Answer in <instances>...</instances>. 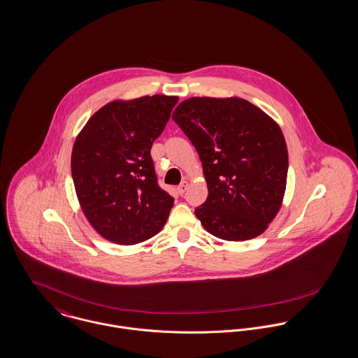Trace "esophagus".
Listing matches in <instances>:
<instances>
[{"label":"esophagus","mask_w":358,"mask_h":358,"mask_svg":"<svg viewBox=\"0 0 358 358\" xmlns=\"http://www.w3.org/2000/svg\"><path fill=\"white\" fill-rule=\"evenodd\" d=\"M187 189H188V182H182V184L177 188V193H178L180 196H182L184 193L187 192Z\"/></svg>","instance_id":"esophagus-1"}]
</instances>
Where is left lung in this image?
I'll use <instances>...</instances> for the list:
<instances>
[{"label":"left lung","mask_w":358,"mask_h":358,"mask_svg":"<svg viewBox=\"0 0 358 358\" xmlns=\"http://www.w3.org/2000/svg\"><path fill=\"white\" fill-rule=\"evenodd\" d=\"M173 120L192 141L207 182L194 215L213 236L247 241L279 213L287 180V147L275 120L238 96H193Z\"/></svg>","instance_id":"1"}]
</instances>
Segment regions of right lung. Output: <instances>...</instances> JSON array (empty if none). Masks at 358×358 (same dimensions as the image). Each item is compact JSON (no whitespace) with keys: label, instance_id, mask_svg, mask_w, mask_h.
<instances>
[{"label":"right lung","instance_id":"add662e5","mask_svg":"<svg viewBox=\"0 0 358 358\" xmlns=\"http://www.w3.org/2000/svg\"><path fill=\"white\" fill-rule=\"evenodd\" d=\"M178 96L117 99L76 136L71 169L83 214L108 241L134 245L158 234L174 199L159 188L151 159Z\"/></svg>","mask_w":358,"mask_h":358}]
</instances>
